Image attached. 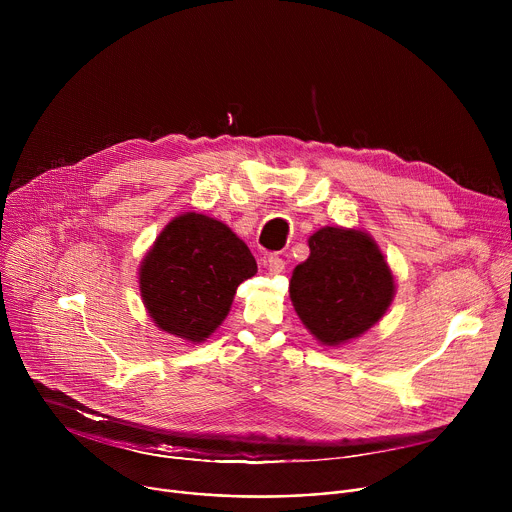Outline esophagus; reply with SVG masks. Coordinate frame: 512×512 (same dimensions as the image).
<instances>
[{
  "instance_id": "34e87169",
  "label": "esophagus",
  "mask_w": 512,
  "mask_h": 512,
  "mask_svg": "<svg viewBox=\"0 0 512 512\" xmlns=\"http://www.w3.org/2000/svg\"><path fill=\"white\" fill-rule=\"evenodd\" d=\"M263 263H265V267L269 269V273H273V275H275V273H281V271L285 269V261H283L279 255H269Z\"/></svg>"
}]
</instances>
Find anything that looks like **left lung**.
I'll return each instance as SVG.
<instances>
[{
	"mask_svg": "<svg viewBox=\"0 0 512 512\" xmlns=\"http://www.w3.org/2000/svg\"><path fill=\"white\" fill-rule=\"evenodd\" d=\"M310 257L289 281V298L304 326L324 346H338L373 328L395 296V277L369 233L324 227L310 239Z\"/></svg>",
	"mask_w": 512,
	"mask_h": 512,
	"instance_id": "obj_1",
	"label": "left lung"
}]
</instances>
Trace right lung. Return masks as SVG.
I'll list each match as a JSON object with an SVG mask.
<instances>
[{
    "label": "right lung",
    "instance_id": "obj_1",
    "mask_svg": "<svg viewBox=\"0 0 512 512\" xmlns=\"http://www.w3.org/2000/svg\"><path fill=\"white\" fill-rule=\"evenodd\" d=\"M255 273V257L225 223L186 212L143 257L141 300L158 328L198 344L223 324L237 287Z\"/></svg>",
    "mask_w": 512,
    "mask_h": 512
}]
</instances>
